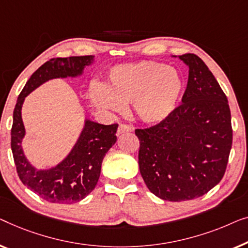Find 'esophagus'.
<instances>
[{
    "instance_id": "esophagus-1",
    "label": "esophagus",
    "mask_w": 248,
    "mask_h": 248,
    "mask_svg": "<svg viewBox=\"0 0 248 248\" xmlns=\"http://www.w3.org/2000/svg\"><path fill=\"white\" fill-rule=\"evenodd\" d=\"M132 130V127H130L129 124H120L119 128L117 130V135L120 136L124 134V132H130Z\"/></svg>"
}]
</instances>
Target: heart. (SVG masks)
I'll return each instance as SVG.
<instances>
[{"label": "heart", "instance_id": "obj_1", "mask_svg": "<svg viewBox=\"0 0 248 248\" xmlns=\"http://www.w3.org/2000/svg\"><path fill=\"white\" fill-rule=\"evenodd\" d=\"M184 89L182 75L164 62H140L111 69L109 83L90 90L93 104L100 109L121 111L123 104L134 106L142 123L157 124L176 109Z\"/></svg>", "mask_w": 248, "mask_h": 248}]
</instances>
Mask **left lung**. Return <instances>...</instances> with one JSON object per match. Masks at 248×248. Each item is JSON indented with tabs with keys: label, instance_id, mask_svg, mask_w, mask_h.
Masks as SVG:
<instances>
[{
	"label": "left lung",
	"instance_id": "1",
	"mask_svg": "<svg viewBox=\"0 0 248 248\" xmlns=\"http://www.w3.org/2000/svg\"><path fill=\"white\" fill-rule=\"evenodd\" d=\"M189 68L182 104L163 123L137 129L139 170L146 186L163 200L199 198L224 176L232 142L227 96L194 54L173 56Z\"/></svg>",
	"mask_w": 248,
	"mask_h": 248
}]
</instances>
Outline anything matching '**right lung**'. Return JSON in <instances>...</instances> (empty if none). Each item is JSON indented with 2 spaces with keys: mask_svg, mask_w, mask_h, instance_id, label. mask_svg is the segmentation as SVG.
I'll list each match as a JSON object with an SVG mask.
<instances>
[{
  "mask_svg": "<svg viewBox=\"0 0 248 248\" xmlns=\"http://www.w3.org/2000/svg\"><path fill=\"white\" fill-rule=\"evenodd\" d=\"M95 62V56H71L45 62L31 75L21 91L13 111L11 148L20 180L32 192L51 203L71 204L89 195L95 187L102 160L116 144L118 124H101L85 118L78 140L67 155L56 165L38 169L24 154L22 141L26 128L22 121V106L29 94L50 79L79 78L85 67Z\"/></svg>",
  "mask_w": 248,
  "mask_h": 248,
  "instance_id": "right-lung-1",
  "label": "right lung"
}]
</instances>
